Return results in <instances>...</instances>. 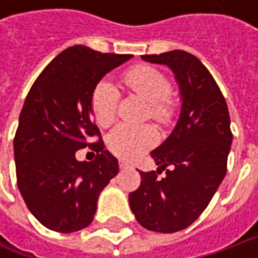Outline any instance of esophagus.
Instances as JSON below:
<instances>
[{
    "instance_id": "obj_1",
    "label": "esophagus",
    "mask_w": 258,
    "mask_h": 258,
    "mask_svg": "<svg viewBox=\"0 0 258 258\" xmlns=\"http://www.w3.org/2000/svg\"><path fill=\"white\" fill-rule=\"evenodd\" d=\"M119 166H120V169H131L132 166L127 164V162H124V161H119Z\"/></svg>"
}]
</instances>
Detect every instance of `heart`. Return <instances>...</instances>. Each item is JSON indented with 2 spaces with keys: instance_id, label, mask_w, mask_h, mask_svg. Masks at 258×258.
Listing matches in <instances>:
<instances>
[{
  "instance_id": "obj_1",
  "label": "heart",
  "mask_w": 258,
  "mask_h": 258,
  "mask_svg": "<svg viewBox=\"0 0 258 258\" xmlns=\"http://www.w3.org/2000/svg\"><path fill=\"white\" fill-rule=\"evenodd\" d=\"M126 87L145 102L149 103V114L158 123H171L175 114L171 93V82L168 77L151 66H136L123 75ZM119 103V92L110 82L97 83L92 93V113L100 126H109L116 117ZM158 142V134L152 126H134L122 123L116 126L109 135L107 145L114 155L132 159L145 151L151 149Z\"/></svg>"
}]
</instances>
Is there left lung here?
Here are the masks:
<instances>
[{
  "mask_svg": "<svg viewBox=\"0 0 258 258\" xmlns=\"http://www.w3.org/2000/svg\"><path fill=\"white\" fill-rule=\"evenodd\" d=\"M141 57L172 70L181 112L171 135L151 152L159 168L139 172L142 181L129 194V205L146 230L176 233L203 214L223 182L233 142L230 114L220 87L195 55L172 50ZM162 170L165 176L158 178Z\"/></svg>",
  "mask_w": 258,
  "mask_h": 258,
  "instance_id": "obj_1",
  "label": "left lung"
}]
</instances>
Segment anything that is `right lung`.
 <instances>
[{
	"label": "right lung",
	"mask_w": 258,
	"mask_h": 258,
	"mask_svg": "<svg viewBox=\"0 0 258 258\" xmlns=\"http://www.w3.org/2000/svg\"><path fill=\"white\" fill-rule=\"evenodd\" d=\"M131 54L99 53L73 45L51 60L27 94L14 138L17 183L27 208L57 233H75L93 221L97 198L119 172L117 159L104 149L92 113V93L106 73ZM87 144L99 154L77 161Z\"/></svg>",
	"instance_id": "1"
}]
</instances>
